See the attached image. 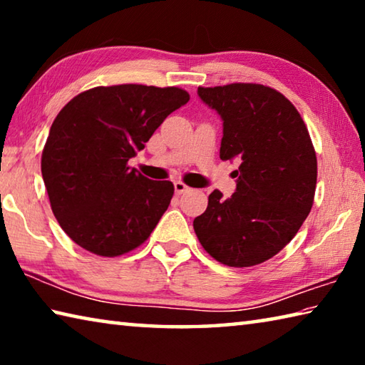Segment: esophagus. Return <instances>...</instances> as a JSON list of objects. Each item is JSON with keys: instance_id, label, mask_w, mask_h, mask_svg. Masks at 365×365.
<instances>
[{"instance_id": "1", "label": "esophagus", "mask_w": 365, "mask_h": 365, "mask_svg": "<svg viewBox=\"0 0 365 365\" xmlns=\"http://www.w3.org/2000/svg\"><path fill=\"white\" fill-rule=\"evenodd\" d=\"M174 188H175V193H177V195L187 193V191H190V190H191V188L188 187V185H185V183H183V182H180V180L174 182Z\"/></svg>"}]
</instances>
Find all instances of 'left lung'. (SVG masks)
Segmentation results:
<instances>
[{"mask_svg":"<svg viewBox=\"0 0 365 365\" xmlns=\"http://www.w3.org/2000/svg\"><path fill=\"white\" fill-rule=\"evenodd\" d=\"M197 95L224 120L220 159L242 164L237 191L224 200L214 190L195 233L215 261L251 267L285 248L311 212L316 151L298 109L270 86H200Z\"/></svg>","mask_w":365,"mask_h":365,"instance_id":"obj_1","label":"left lung"}]
</instances>
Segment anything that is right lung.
<instances>
[{
    "label": "right lung",
    "instance_id": "1",
    "mask_svg": "<svg viewBox=\"0 0 365 365\" xmlns=\"http://www.w3.org/2000/svg\"><path fill=\"white\" fill-rule=\"evenodd\" d=\"M177 86H96L61 109L41 154L54 217L83 250L115 257L138 248L168 211L174 183L150 180L128 160L165 117L187 104Z\"/></svg>",
    "mask_w": 365,
    "mask_h": 365
}]
</instances>
